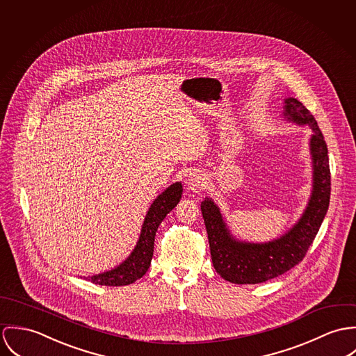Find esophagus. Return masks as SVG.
Instances as JSON below:
<instances>
[{
  "instance_id": "1",
  "label": "esophagus",
  "mask_w": 356,
  "mask_h": 356,
  "mask_svg": "<svg viewBox=\"0 0 356 356\" xmlns=\"http://www.w3.org/2000/svg\"><path fill=\"white\" fill-rule=\"evenodd\" d=\"M187 184L191 190H197V188H202L204 186V176L199 172H194L188 176L187 179Z\"/></svg>"
}]
</instances>
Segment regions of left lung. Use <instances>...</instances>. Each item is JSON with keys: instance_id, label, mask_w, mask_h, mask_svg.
<instances>
[{"instance_id": "1", "label": "left lung", "mask_w": 356, "mask_h": 356, "mask_svg": "<svg viewBox=\"0 0 356 356\" xmlns=\"http://www.w3.org/2000/svg\"><path fill=\"white\" fill-rule=\"evenodd\" d=\"M284 116L298 124H309L314 131L310 140L314 168L313 194L299 222L273 241L265 244L241 243L229 234L220 209L211 199H206L200 204L213 266L220 276L234 284L265 282L284 275L303 261L329 207L330 169L327 146L316 119L295 98L285 99Z\"/></svg>"}]
</instances>
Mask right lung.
<instances>
[{
	"mask_svg": "<svg viewBox=\"0 0 356 356\" xmlns=\"http://www.w3.org/2000/svg\"><path fill=\"white\" fill-rule=\"evenodd\" d=\"M183 187L181 183H175L168 187L150 206L139 240L136 243L135 250L131 255L124 261L120 266L106 273H101L97 276L87 277L91 282L98 285L108 286H121L129 285L145 276L153 258L154 251V237L159 229V224L166 217V214L180 202ZM86 278V280H87Z\"/></svg>",
	"mask_w": 356,
	"mask_h": 356,
	"instance_id": "right-lung-1",
	"label": "right lung"
}]
</instances>
